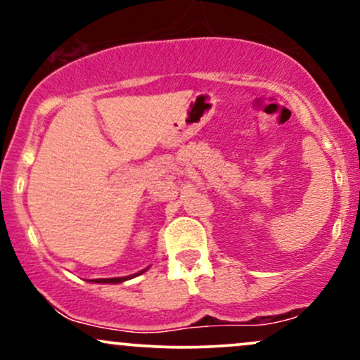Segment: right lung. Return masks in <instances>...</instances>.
I'll return each mask as SVG.
<instances>
[{"mask_svg": "<svg viewBox=\"0 0 360 360\" xmlns=\"http://www.w3.org/2000/svg\"><path fill=\"white\" fill-rule=\"evenodd\" d=\"M143 272H145V270H141V272L135 274V275H128V277H115V278H93V281H90V282H95V283H122V282H125V281H130V278L136 277V275H140V274H143Z\"/></svg>", "mask_w": 360, "mask_h": 360, "instance_id": "right-lung-1", "label": "right lung"}]
</instances>
